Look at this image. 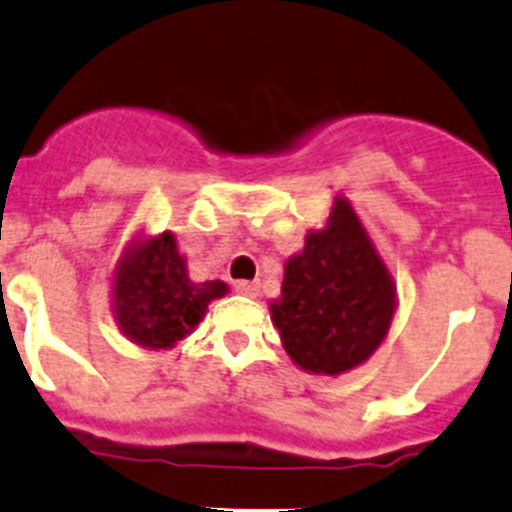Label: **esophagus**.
Wrapping results in <instances>:
<instances>
[{"instance_id":"esophagus-1","label":"esophagus","mask_w":512,"mask_h":512,"mask_svg":"<svg viewBox=\"0 0 512 512\" xmlns=\"http://www.w3.org/2000/svg\"><path fill=\"white\" fill-rule=\"evenodd\" d=\"M233 289L243 296H256L259 294V281H236V284H233Z\"/></svg>"}]
</instances>
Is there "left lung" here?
Returning <instances> with one entry per match:
<instances>
[{
	"mask_svg": "<svg viewBox=\"0 0 512 512\" xmlns=\"http://www.w3.org/2000/svg\"><path fill=\"white\" fill-rule=\"evenodd\" d=\"M269 309L286 354L309 374L339 377L377 352L397 311V286L347 198H334L324 226L286 259Z\"/></svg>",
	"mask_w": 512,
	"mask_h": 512,
	"instance_id": "1",
	"label": "left lung"
}]
</instances>
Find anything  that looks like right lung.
<instances>
[{
  "instance_id": "add662e5",
  "label": "right lung",
  "mask_w": 512,
  "mask_h": 512,
  "mask_svg": "<svg viewBox=\"0 0 512 512\" xmlns=\"http://www.w3.org/2000/svg\"><path fill=\"white\" fill-rule=\"evenodd\" d=\"M228 294L223 281H193L170 231L138 233L113 269V314L120 332L143 349H170Z\"/></svg>"
}]
</instances>
